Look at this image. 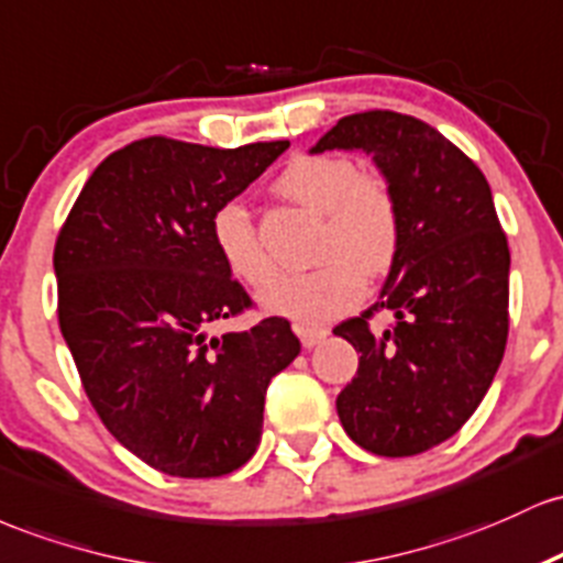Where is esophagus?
<instances>
[{"mask_svg":"<svg viewBox=\"0 0 563 563\" xmlns=\"http://www.w3.org/2000/svg\"><path fill=\"white\" fill-rule=\"evenodd\" d=\"M295 332H298L300 343L306 345V349H313V345H319L321 340H324L327 334H330V330H327V327H302V324L295 327Z\"/></svg>","mask_w":563,"mask_h":563,"instance_id":"obj_1","label":"esophagus"}]
</instances>
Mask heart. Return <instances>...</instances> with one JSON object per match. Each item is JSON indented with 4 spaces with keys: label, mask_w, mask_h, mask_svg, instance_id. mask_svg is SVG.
I'll return each instance as SVG.
<instances>
[{
    "label": "heart",
    "mask_w": 563,
    "mask_h": 563,
    "mask_svg": "<svg viewBox=\"0 0 563 563\" xmlns=\"http://www.w3.org/2000/svg\"><path fill=\"white\" fill-rule=\"evenodd\" d=\"M276 191L321 214L316 261L302 274L282 276L263 306L298 324H321L349 311L362 295V276L390 268L401 244V205L377 169H362L345 154H298L276 178ZM210 236L225 268L247 287L274 279L255 220L242 201H223L210 218Z\"/></svg>",
    "instance_id": "heart-1"
}]
</instances>
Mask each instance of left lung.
Masks as SVG:
<instances>
[{
	"mask_svg": "<svg viewBox=\"0 0 563 563\" xmlns=\"http://www.w3.org/2000/svg\"><path fill=\"white\" fill-rule=\"evenodd\" d=\"M372 154L401 205V244L380 300L334 327L362 356L338 415L358 446L412 457L446 441L495 380L508 343V239L489 183L439 130L396 111L340 119L313 154ZM390 310L388 331L371 330Z\"/></svg>",
	"mask_w": 563,
	"mask_h": 563,
	"instance_id": "left-lung-1",
	"label": "left lung"
}]
</instances>
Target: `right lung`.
Listing matches in <instances>:
<instances>
[{"label":"right lung","instance_id":"add662e5","mask_svg":"<svg viewBox=\"0 0 563 563\" xmlns=\"http://www.w3.org/2000/svg\"><path fill=\"white\" fill-rule=\"evenodd\" d=\"M287 148L143 137L98 164L55 242L58 324L87 399L119 444L169 476L242 468L271 377L300 353L282 316L210 334L252 308L214 250L212 212Z\"/></svg>","mask_w":563,"mask_h":563}]
</instances>
